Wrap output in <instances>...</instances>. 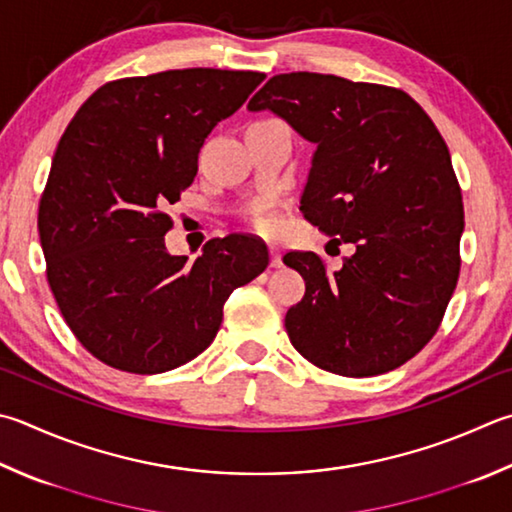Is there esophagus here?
<instances>
[{
	"mask_svg": "<svg viewBox=\"0 0 512 512\" xmlns=\"http://www.w3.org/2000/svg\"><path fill=\"white\" fill-rule=\"evenodd\" d=\"M271 266L273 268H282L284 264H282V253H280V248L277 246H271Z\"/></svg>",
	"mask_w": 512,
	"mask_h": 512,
	"instance_id": "esophagus-1",
	"label": "esophagus"
}]
</instances>
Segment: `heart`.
Returning <instances> with one entry per match:
<instances>
[{
  "label": "heart",
  "mask_w": 512,
  "mask_h": 512,
  "mask_svg": "<svg viewBox=\"0 0 512 512\" xmlns=\"http://www.w3.org/2000/svg\"><path fill=\"white\" fill-rule=\"evenodd\" d=\"M255 224H257V228H262V230H273L275 228V221L268 215H257Z\"/></svg>",
  "instance_id": "obj_1"
}]
</instances>
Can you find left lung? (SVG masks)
<instances>
[{
  "label": "left lung",
  "instance_id": "obj_1",
  "mask_svg": "<svg viewBox=\"0 0 512 512\" xmlns=\"http://www.w3.org/2000/svg\"><path fill=\"white\" fill-rule=\"evenodd\" d=\"M315 143L302 215L353 244L331 273L311 250L284 264L304 277L286 313L293 347L338 376H378L414 358L457 288L461 188L432 118L403 89L329 73H280L248 102Z\"/></svg>",
  "mask_w": 512,
  "mask_h": 512
}]
</instances>
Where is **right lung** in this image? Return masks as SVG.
I'll use <instances>...</instances> for the list:
<instances>
[{"label":"right lung","instance_id":"add662e5","mask_svg":"<svg viewBox=\"0 0 512 512\" xmlns=\"http://www.w3.org/2000/svg\"><path fill=\"white\" fill-rule=\"evenodd\" d=\"M264 78L197 67L111 80L64 129L37 210L46 282L105 365L163 374L197 358L228 295L268 266L248 232L210 239L194 262L165 248V208L192 185L203 141Z\"/></svg>","mask_w":512,"mask_h":512}]
</instances>
